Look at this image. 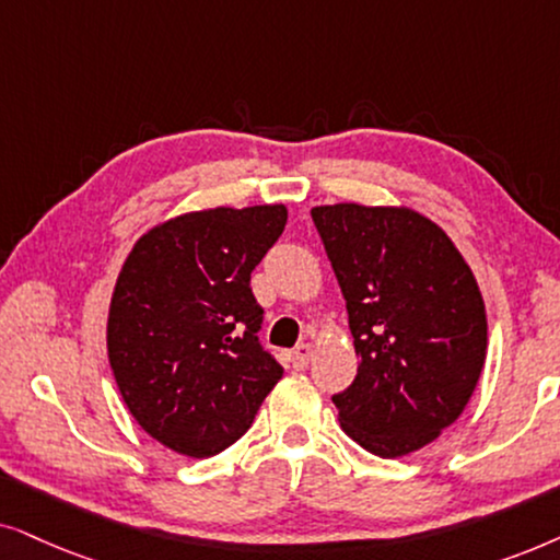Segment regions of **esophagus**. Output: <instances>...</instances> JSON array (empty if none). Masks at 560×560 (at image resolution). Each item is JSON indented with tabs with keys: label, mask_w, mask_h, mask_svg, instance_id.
Segmentation results:
<instances>
[{
	"label": "esophagus",
	"mask_w": 560,
	"mask_h": 560,
	"mask_svg": "<svg viewBox=\"0 0 560 560\" xmlns=\"http://www.w3.org/2000/svg\"><path fill=\"white\" fill-rule=\"evenodd\" d=\"M289 361H292V366L294 369H307V363L312 361V346L310 342H300V346H296L292 353H289Z\"/></svg>",
	"instance_id": "34e87169"
}]
</instances>
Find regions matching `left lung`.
<instances>
[{
	"label": "left lung",
	"mask_w": 560,
	"mask_h": 560,
	"mask_svg": "<svg viewBox=\"0 0 560 560\" xmlns=\"http://www.w3.org/2000/svg\"><path fill=\"white\" fill-rule=\"evenodd\" d=\"M346 296L361 361L332 394L340 424L382 458L432 443L464 412L487 358V312L471 268L435 222L392 207L312 210Z\"/></svg>",
	"instance_id": "left-lung-1"
}]
</instances>
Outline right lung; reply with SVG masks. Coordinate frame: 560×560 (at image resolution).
Instances as JSON below:
<instances>
[{"instance_id":"right-lung-1","label":"right lung","mask_w":560,"mask_h":560,"mask_svg":"<svg viewBox=\"0 0 560 560\" xmlns=\"http://www.w3.org/2000/svg\"><path fill=\"white\" fill-rule=\"evenodd\" d=\"M284 205L184 214L140 237L112 294L107 350L125 405L166 448L210 458L243 438L284 376L260 346L250 273Z\"/></svg>"}]
</instances>
